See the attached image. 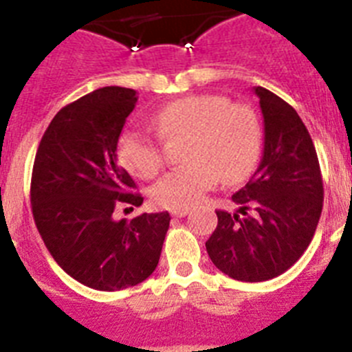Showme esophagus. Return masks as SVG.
<instances>
[{
    "label": "esophagus",
    "instance_id": "esophagus-1",
    "mask_svg": "<svg viewBox=\"0 0 352 352\" xmlns=\"http://www.w3.org/2000/svg\"><path fill=\"white\" fill-rule=\"evenodd\" d=\"M170 213H173V217H176V219H183V217H186V214L190 213V208H178V210L170 211Z\"/></svg>",
    "mask_w": 352,
    "mask_h": 352
}]
</instances>
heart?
I'll return each instance as SVG.
<instances>
[{"label":"heart","instance_id":"1","mask_svg":"<svg viewBox=\"0 0 352 352\" xmlns=\"http://www.w3.org/2000/svg\"><path fill=\"white\" fill-rule=\"evenodd\" d=\"M151 125L167 141L188 135L183 153L188 164L164 174L151 190L158 206H194L222 179L231 185L247 178L259 160V116L250 105L231 104L222 95L183 96L158 109ZM118 157L139 178H153L164 164L160 144L139 130L121 133Z\"/></svg>","mask_w":352,"mask_h":352}]
</instances>
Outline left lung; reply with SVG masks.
Wrapping results in <instances>:
<instances>
[{"mask_svg": "<svg viewBox=\"0 0 352 352\" xmlns=\"http://www.w3.org/2000/svg\"><path fill=\"white\" fill-rule=\"evenodd\" d=\"M252 91L263 114V157L247 185L232 195L239 204L236 213L217 211L219 223L206 250L234 280L264 282L287 272L312 241L322 211V178L296 111L261 86ZM248 207L254 210L252 217Z\"/></svg>", "mask_w": 352, "mask_h": 352, "instance_id": "obj_1", "label": "left lung"}]
</instances>
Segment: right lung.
Instances as JSON below:
<instances>
[{
    "mask_svg": "<svg viewBox=\"0 0 352 352\" xmlns=\"http://www.w3.org/2000/svg\"><path fill=\"white\" fill-rule=\"evenodd\" d=\"M138 91L105 86L52 118L31 176V206L43 243L61 268L96 291H120L157 268L167 211L114 220L120 204L141 206L135 183L118 164V139Z\"/></svg>",
    "mask_w": 352,
    "mask_h": 352,
    "instance_id": "1",
    "label": "right lung"
}]
</instances>
